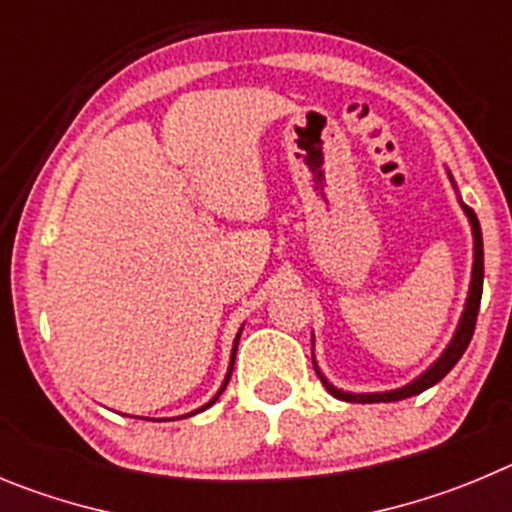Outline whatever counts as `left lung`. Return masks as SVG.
<instances>
[{
  "instance_id": "obj_1",
  "label": "left lung",
  "mask_w": 512,
  "mask_h": 512,
  "mask_svg": "<svg viewBox=\"0 0 512 512\" xmlns=\"http://www.w3.org/2000/svg\"><path fill=\"white\" fill-rule=\"evenodd\" d=\"M464 211H467L469 224H472V234H474L472 285H469V298H467V306H464L462 321H459V329H457V334H454V339H451L449 347H446V352L441 354V357L436 359L434 365L428 367V370L423 372V375L418 377V380H413L411 385H405V388H400V390H390V393H370V395L342 393V390H336L334 385H329V382L324 380V375H321V372L316 370V372H319L321 382H324V388L329 390V393L334 395V398L347 400V403H393V400H403V398H411V395L423 393V390H428V388H431V385H436V382H439L441 377H444L446 372L451 370V367L457 365L459 357H462V354H464V349H467L469 342H472L474 324H477V313H480V301H482V280H485V252H482L480 219H477V214H474V211L469 209V206H464ZM313 367H316V365H313Z\"/></svg>"
}]
</instances>
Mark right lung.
I'll return each mask as SVG.
<instances>
[{
    "mask_svg": "<svg viewBox=\"0 0 512 512\" xmlns=\"http://www.w3.org/2000/svg\"><path fill=\"white\" fill-rule=\"evenodd\" d=\"M237 342H239V336H237ZM237 342H234V352H232V365H229V372H227V380H224L222 390H219V393H216V395H214V398H211V400H209V403H206V405H204V408H209V405H214V403H216V398H219V395H222V393H224V388H227V385H229V377H232V370H234V354H237ZM204 408H199V411H204ZM199 411H196V413H199ZM191 416H193V413H191Z\"/></svg>",
    "mask_w": 512,
    "mask_h": 512,
    "instance_id": "obj_1",
    "label": "right lung"
}]
</instances>
